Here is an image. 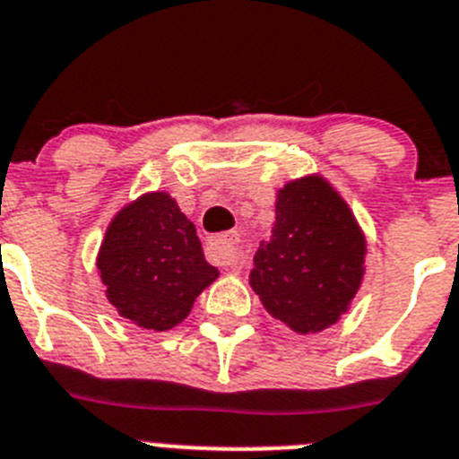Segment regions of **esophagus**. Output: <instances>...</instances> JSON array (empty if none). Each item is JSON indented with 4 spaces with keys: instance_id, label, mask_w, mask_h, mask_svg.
Segmentation results:
<instances>
[{
    "instance_id": "1",
    "label": "esophagus",
    "mask_w": 459,
    "mask_h": 459,
    "mask_svg": "<svg viewBox=\"0 0 459 459\" xmlns=\"http://www.w3.org/2000/svg\"><path fill=\"white\" fill-rule=\"evenodd\" d=\"M240 240L233 233H226V236H217L207 240L205 254L212 264L226 265V268H240L242 265V252H240Z\"/></svg>"
}]
</instances>
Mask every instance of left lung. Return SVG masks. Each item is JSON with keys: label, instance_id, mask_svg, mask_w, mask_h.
I'll use <instances>...</instances> for the list:
<instances>
[{"label": "left lung", "instance_id": "8db88e82", "mask_svg": "<svg viewBox=\"0 0 459 459\" xmlns=\"http://www.w3.org/2000/svg\"><path fill=\"white\" fill-rule=\"evenodd\" d=\"M367 240L348 203L322 177L277 191L271 240L261 242L249 284L296 333L336 325L364 277Z\"/></svg>", "mask_w": 459, "mask_h": 459}]
</instances>
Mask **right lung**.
<instances>
[{
  "instance_id": "add662e5",
  "label": "right lung",
  "mask_w": 459,
  "mask_h": 459,
  "mask_svg": "<svg viewBox=\"0 0 459 459\" xmlns=\"http://www.w3.org/2000/svg\"><path fill=\"white\" fill-rule=\"evenodd\" d=\"M107 299L118 315L152 331L186 319L194 301L219 277L195 226L168 194H146L111 219L98 254Z\"/></svg>"
}]
</instances>
